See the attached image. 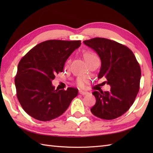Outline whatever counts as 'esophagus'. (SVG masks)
Returning <instances> with one entry per match:
<instances>
[{
  "label": "esophagus",
  "mask_w": 153,
  "mask_h": 153,
  "mask_svg": "<svg viewBox=\"0 0 153 153\" xmlns=\"http://www.w3.org/2000/svg\"><path fill=\"white\" fill-rule=\"evenodd\" d=\"M79 93L81 94V95H87V94H88V92L84 91H82V90H79Z\"/></svg>",
  "instance_id": "1"
}]
</instances>
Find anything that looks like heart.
<instances>
[{
    "label": "heart",
    "instance_id": "heart-1",
    "mask_svg": "<svg viewBox=\"0 0 153 153\" xmlns=\"http://www.w3.org/2000/svg\"><path fill=\"white\" fill-rule=\"evenodd\" d=\"M83 56L85 60H88L90 59V58H92L93 57L97 56L96 54L93 53V52L90 51H85L83 52ZM86 78L85 77H79L77 79V85L80 87H83L85 85L86 83Z\"/></svg>",
    "mask_w": 153,
    "mask_h": 153
}]
</instances>
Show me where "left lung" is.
I'll return each instance as SVG.
<instances>
[{
    "instance_id": "1",
    "label": "left lung",
    "mask_w": 153,
    "mask_h": 153,
    "mask_svg": "<svg viewBox=\"0 0 153 153\" xmlns=\"http://www.w3.org/2000/svg\"><path fill=\"white\" fill-rule=\"evenodd\" d=\"M101 60L98 78L105 77L109 91H94L96 103L91 112L103 120H113L126 113L134 102L139 91L141 68L133 52L125 45L105 38L83 41Z\"/></svg>"
}]
</instances>
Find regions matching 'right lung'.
Instances as JSON below:
<instances>
[{
	"label": "right lung",
	"mask_w": 153,
	"mask_h": 153,
	"mask_svg": "<svg viewBox=\"0 0 153 153\" xmlns=\"http://www.w3.org/2000/svg\"><path fill=\"white\" fill-rule=\"evenodd\" d=\"M81 41L48 40L38 44L19 61L15 77L16 95L25 112L40 121H50L66 111L78 89H55L52 80Z\"/></svg>",
	"instance_id": "obj_1"
}]
</instances>
